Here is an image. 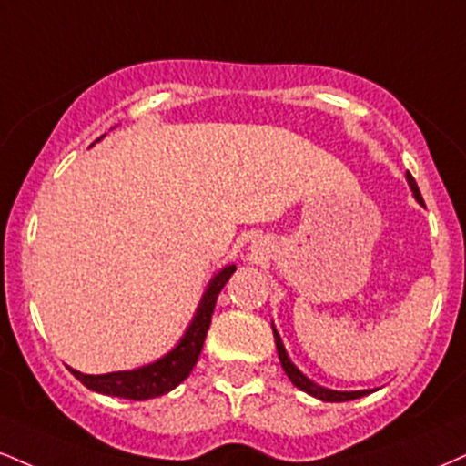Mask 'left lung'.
I'll return each instance as SVG.
<instances>
[{
	"mask_svg": "<svg viewBox=\"0 0 466 466\" xmlns=\"http://www.w3.org/2000/svg\"><path fill=\"white\" fill-rule=\"evenodd\" d=\"M406 182L412 190L414 199H417L419 204L423 206V198H421V193H419V187H417V182H414V177L410 176V171H406ZM271 329H273V339H276L278 356H279V362H282L284 373H287L290 382H293L299 390H304V393L317 397V400H321V401H351V400H358V397L373 393V390H375V389L373 390L371 389H367V390H332V389H325V386H319L317 382H312V380L308 378V375L301 373L299 369H297V364L290 360L287 347H284L282 339H279L276 325H273V323H271Z\"/></svg>",
	"mask_w": 466,
	"mask_h": 466,
	"instance_id": "8db88e82",
	"label": "left lung"
}]
</instances>
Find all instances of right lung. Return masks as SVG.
Instances as JSON below:
<instances>
[{
  "instance_id": "right-lung-1",
  "label": "right lung",
  "mask_w": 466,
  "mask_h": 466,
  "mask_svg": "<svg viewBox=\"0 0 466 466\" xmlns=\"http://www.w3.org/2000/svg\"><path fill=\"white\" fill-rule=\"evenodd\" d=\"M102 138H97V141H102ZM234 271H237V265H226L210 278L208 287H206L198 308H195V315L190 319L188 328L184 329L182 336H179L176 347L167 351L165 356H160L158 360L143 364V367L137 369H127V371H112L104 375L80 373L71 367L69 371L76 375L86 389L95 390V393L121 397V400L143 401L169 393V390H173L177 384H182L184 380L188 378V373L193 371V367L198 364L201 347H204L206 334H208L210 328L212 312H215L217 297L221 293V289L228 284V279L232 278Z\"/></svg>"
}]
</instances>
